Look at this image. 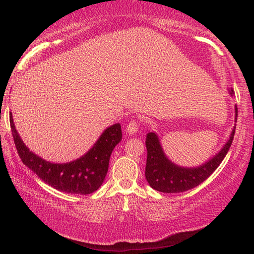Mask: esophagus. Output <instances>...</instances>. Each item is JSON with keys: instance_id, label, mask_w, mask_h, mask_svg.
Segmentation results:
<instances>
[{"instance_id": "1", "label": "esophagus", "mask_w": 254, "mask_h": 254, "mask_svg": "<svg viewBox=\"0 0 254 254\" xmlns=\"http://www.w3.org/2000/svg\"><path fill=\"white\" fill-rule=\"evenodd\" d=\"M137 127H139V124H137L136 121H131L130 123L127 126V132L128 134H134L137 131Z\"/></svg>"}]
</instances>
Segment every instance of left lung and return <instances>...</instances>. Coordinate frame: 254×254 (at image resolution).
<instances>
[{
	"instance_id": "obj_1",
	"label": "left lung",
	"mask_w": 254,
	"mask_h": 254,
	"mask_svg": "<svg viewBox=\"0 0 254 254\" xmlns=\"http://www.w3.org/2000/svg\"><path fill=\"white\" fill-rule=\"evenodd\" d=\"M230 94L233 96V89ZM238 118V107L235 105V120ZM236 122V121H235ZM235 126L231 132L230 139L223 145V148L214 157L198 167H182L174 163L167 158L163 152L160 140L157 133L149 132L145 139L147 145V166H145V178L150 186L161 192H183L195 188L207 179L218 166L221 165L233 141Z\"/></svg>"
}]
</instances>
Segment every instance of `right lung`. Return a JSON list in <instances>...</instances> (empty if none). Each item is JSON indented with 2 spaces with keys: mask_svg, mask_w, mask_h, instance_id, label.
<instances>
[{
  "mask_svg": "<svg viewBox=\"0 0 254 254\" xmlns=\"http://www.w3.org/2000/svg\"><path fill=\"white\" fill-rule=\"evenodd\" d=\"M12 135L21 160L42 182L68 194H92L102 186L109 170L111 153L122 140L120 123L105 128L95 144L84 156L66 163H54L30 151L23 143L10 113Z\"/></svg>",
  "mask_w": 254,
  "mask_h": 254,
  "instance_id": "add662e5",
  "label": "right lung"
}]
</instances>
